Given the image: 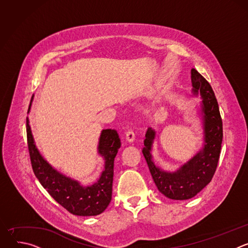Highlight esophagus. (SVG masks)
Wrapping results in <instances>:
<instances>
[{"instance_id": "34e87169", "label": "esophagus", "mask_w": 248, "mask_h": 248, "mask_svg": "<svg viewBox=\"0 0 248 248\" xmlns=\"http://www.w3.org/2000/svg\"><path fill=\"white\" fill-rule=\"evenodd\" d=\"M125 139H126L127 142H129V143H131V142H133V141H134L135 134H134V132L131 129H129V130H127L125 132Z\"/></svg>"}]
</instances>
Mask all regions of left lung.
<instances>
[{
  "mask_svg": "<svg viewBox=\"0 0 248 248\" xmlns=\"http://www.w3.org/2000/svg\"><path fill=\"white\" fill-rule=\"evenodd\" d=\"M192 92H200L201 115L204 129V145L188 162L175 171H165L153 162L151 154L155 131L149 127L145 134L142 153L159 191L173 200H186L194 197L213 179L216 171L223 141V123L219 106L210 83L197 72L191 69Z\"/></svg>",
  "mask_w": 248,
  "mask_h": 248,
  "instance_id": "obj_1",
  "label": "left lung"
}]
</instances>
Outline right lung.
I'll return each mask as SVG.
<instances>
[{
	"mask_svg": "<svg viewBox=\"0 0 248 248\" xmlns=\"http://www.w3.org/2000/svg\"><path fill=\"white\" fill-rule=\"evenodd\" d=\"M26 133L33 171L42 186L61 206L69 213L84 217L99 215L106 210L112 199L114 161L121 147V139L115 129H103L101 132L98 153L104 158L105 167L99 180L88 186H82L78 181L59 172L41 156L34 143L28 118Z\"/></svg>",
	"mask_w": 248,
	"mask_h": 248,
	"instance_id": "1",
	"label": "right lung"
}]
</instances>
